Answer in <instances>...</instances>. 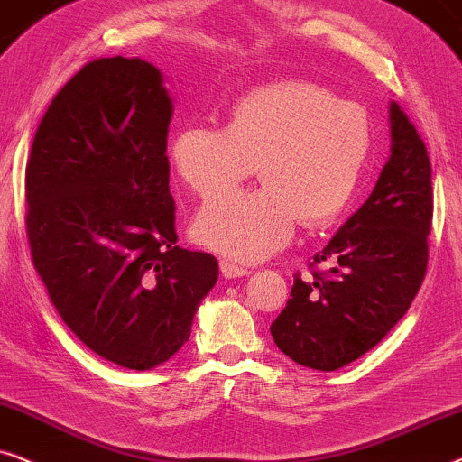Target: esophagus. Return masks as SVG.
I'll return each instance as SVG.
<instances>
[{
    "instance_id": "obj_1",
    "label": "esophagus",
    "mask_w": 462,
    "mask_h": 462,
    "mask_svg": "<svg viewBox=\"0 0 462 462\" xmlns=\"http://www.w3.org/2000/svg\"><path fill=\"white\" fill-rule=\"evenodd\" d=\"M219 270H221V276H224V279H238V276H247L249 274L247 268L236 266V263H232L227 260L219 262Z\"/></svg>"
}]
</instances>
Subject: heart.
I'll use <instances>...</instances> for the list:
<instances>
[{"mask_svg":"<svg viewBox=\"0 0 462 462\" xmlns=\"http://www.w3.org/2000/svg\"><path fill=\"white\" fill-rule=\"evenodd\" d=\"M372 147L365 109L300 79L257 86L226 109L224 128L186 125L169 145L171 167L189 192L217 199L258 167L263 188L200 208L194 238L236 262H260L285 247L295 224L323 227L340 217Z\"/></svg>","mask_w":462,"mask_h":462,"instance_id":"heart-1","label":"heart"}]
</instances>
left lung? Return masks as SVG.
<instances>
[{
    "instance_id": "obj_1",
    "label": "left lung",
    "mask_w": 462,
    "mask_h": 462,
    "mask_svg": "<svg viewBox=\"0 0 462 462\" xmlns=\"http://www.w3.org/2000/svg\"><path fill=\"white\" fill-rule=\"evenodd\" d=\"M391 152L376 188L331 236L315 262L329 273L293 279L291 298L270 325L295 364L334 372L372 350L399 319L427 273L433 219L431 162L395 101L389 103Z\"/></svg>"
}]
</instances>
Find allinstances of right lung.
Returning a JSON list of instances; mask_svg holds the SVG:
<instances>
[{
	"label": "right lung",
	"mask_w": 462,
	"mask_h": 462,
	"mask_svg": "<svg viewBox=\"0 0 462 462\" xmlns=\"http://www.w3.org/2000/svg\"><path fill=\"white\" fill-rule=\"evenodd\" d=\"M173 97L134 57L84 65L52 98L27 162L35 270L67 328L128 370L169 361L219 276L177 247L167 137Z\"/></svg>",
	"instance_id": "obj_1"
}]
</instances>
